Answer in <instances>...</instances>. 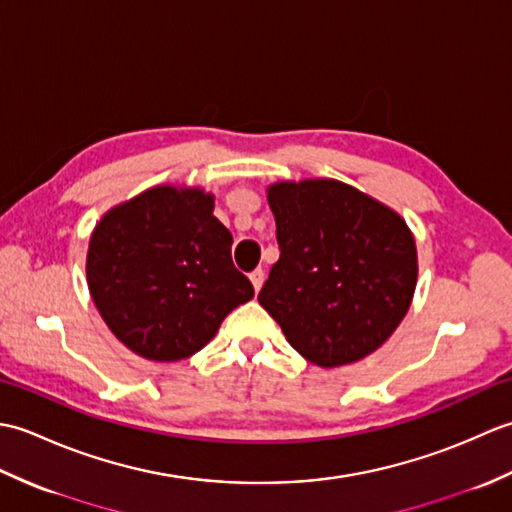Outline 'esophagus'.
I'll return each mask as SVG.
<instances>
[{
  "label": "esophagus",
  "instance_id": "1",
  "mask_svg": "<svg viewBox=\"0 0 512 512\" xmlns=\"http://www.w3.org/2000/svg\"><path fill=\"white\" fill-rule=\"evenodd\" d=\"M248 277H250V284H253V288L259 292V288H262V284H264V277H266L264 270L262 268H255Z\"/></svg>",
  "mask_w": 512,
  "mask_h": 512
}]
</instances>
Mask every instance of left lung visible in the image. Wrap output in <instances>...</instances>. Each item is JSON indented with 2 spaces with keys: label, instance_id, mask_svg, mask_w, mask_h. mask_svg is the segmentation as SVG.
Masks as SVG:
<instances>
[{
  "label": "left lung",
  "instance_id": "obj_1",
  "mask_svg": "<svg viewBox=\"0 0 512 512\" xmlns=\"http://www.w3.org/2000/svg\"><path fill=\"white\" fill-rule=\"evenodd\" d=\"M266 193L281 253L257 301L312 365L341 367L376 352L416 290L407 222L332 178L281 180Z\"/></svg>",
  "mask_w": 512,
  "mask_h": 512
}]
</instances>
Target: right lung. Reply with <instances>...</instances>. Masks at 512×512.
I'll use <instances>...</instances> for the list:
<instances>
[{
    "instance_id": "right-lung-1",
    "label": "right lung",
    "mask_w": 512,
    "mask_h": 512,
    "mask_svg": "<svg viewBox=\"0 0 512 512\" xmlns=\"http://www.w3.org/2000/svg\"><path fill=\"white\" fill-rule=\"evenodd\" d=\"M213 209L215 195L202 187L158 184L94 226L85 259L92 301L116 339L147 361L200 352L255 295Z\"/></svg>"
}]
</instances>
